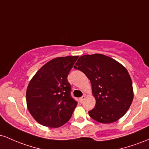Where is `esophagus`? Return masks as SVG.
Segmentation results:
<instances>
[{
    "label": "esophagus",
    "instance_id": "esophagus-1",
    "mask_svg": "<svg viewBox=\"0 0 149 149\" xmlns=\"http://www.w3.org/2000/svg\"><path fill=\"white\" fill-rule=\"evenodd\" d=\"M85 98H86V96L85 95H83V96H82L80 98H79V100L80 102H83V101H84L85 100Z\"/></svg>",
    "mask_w": 149,
    "mask_h": 149
}]
</instances>
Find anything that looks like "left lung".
Instances as JSON below:
<instances>
[{
	"instance_id": "obj_1",
	"label": "left lung",
	"mask_w": 149,
	"mask_h": 149,
	"mask_svg": "<svg viewBox=\"0 0 149 149\" xmlns=\"http://www.w3.org/2000/svg\"><path fill=\"white\" fill-rule=\"evenodd\" d=\"M86 75L96 104L89 115L101 123L122 118L133 100L132 83L127 69L115 59L101 54L81 56L73 66Z\"/></svg>"
}]
</instances>
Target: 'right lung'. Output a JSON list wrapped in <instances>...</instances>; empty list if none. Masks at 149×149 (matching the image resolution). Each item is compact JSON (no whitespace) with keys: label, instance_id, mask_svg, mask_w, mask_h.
I'll return each mask as SVG.
<instances>
[{"label":"right lung","instance_id":"add662e5","mask_svg":"<svg viewBox=\"0 0 149 149\" xmlns=\"http://www.w3.org/2000/svg\"><path fill=\"white\" fill-rule=\"evenodd\" d=\"M78 56L57 57L42 66L26 90L30 113L38 123L59 127L71 118L78 102L71 97L67 76Z\"/></svg>","mask_w":149,"mask_h":149}]
</instances>
